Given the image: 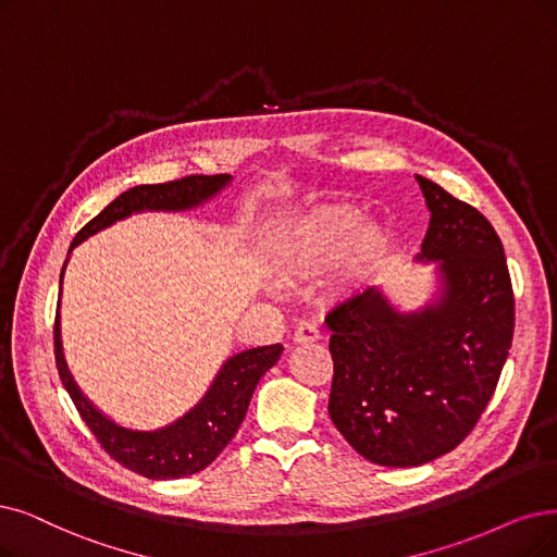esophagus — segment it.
I'll use <instances>...</instances> for the list:
<instances>
[{"label":"esophagus","instance_id":"esophagus-1","mask_svg":"<svg viewBox=\"0 0 557 557\" xmlns=\"http://www.w3.org/2000/svg\"><path fill=\"white\" fill-rule=\"evenodd\" d=\"M293 341H295L297 345L320 341V329H318V324H313V322H301V324L295 329Z\"/></svg>","mask_w":557,"mask_h":557}]
</instances>
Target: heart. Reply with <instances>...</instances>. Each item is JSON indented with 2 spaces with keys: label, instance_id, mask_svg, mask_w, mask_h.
<instances>
[{
  "label": "heart",
  "instance_id": "b5f03b06",
  "mask_svg": "<svg viewBox=\"0 0 557 557\" xmlns=\"http://www.w3.org/2000/svg\"><path fill=\"white\" fill-rule=\"evenodd\" d=\"M388 251V233L376 221L349 210H322L285 228L274 249V264L285 281L318 278L343 262L349 283H366Z\"/></svg>",
  "mask_w": 557,
  "mask_h": 557
}]
</instances>
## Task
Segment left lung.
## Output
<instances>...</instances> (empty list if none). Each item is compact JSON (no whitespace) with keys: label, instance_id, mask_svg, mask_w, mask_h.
<instances>
[{"label":"left lung","instance_id":"8db88e82","mask_svg":"<svg viewBox=\"0 0 557 557\" xmlns=\"http://www.w3.org/2000/svg\"><path fill=\"white\" fill-rule=\"evenodd\" d=\"M430 226L418 262L434 293L403 310L384 287L333 308L329 416L361 457L428 463L455 450L492 399L515 333V295L500 237L469 203L416 175Z\"/></svg>","mask_w":557,"mask_h":557}]
</instances>
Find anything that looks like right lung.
<instances>
[{"mask_svg": "<svg viewBox=\"0 0 557 557\" xmlns=\"http://www.w3.org/2000/svg\"><path fill=\"white\" fill-rule=\"evenodd\" d=\"M231 183L233 175L226 173L189 175L175 183L137 185L123 191L75 235L69 249V258L63 262L59 283L63 281L65 264H69L73 249L84 239L114 226L116 221H123L132 214L196 210L212 201ZM283 345L276 343L233 354L214 374L206 395L189 411L158 430H132L119 425L116 420H111L82 393L63 356L59 310L54 322V356L59 376L82 420L111 457L127 466L129 471L150 480L187 478L210 466L235 436L244 416H247L251 395L260 382V376L276 366Z\"/></svg>", "mask_w": 557, "mask_h": 557, "instance_id": "add662e5", "label": "right lung"}]
</instances>
